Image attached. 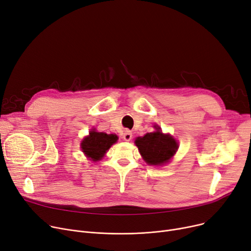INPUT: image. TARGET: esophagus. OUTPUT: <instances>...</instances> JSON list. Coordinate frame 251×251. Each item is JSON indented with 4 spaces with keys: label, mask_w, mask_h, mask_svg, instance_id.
Instances as JSON below:
<instances>
[{
    "label": "esophagus",
    "mask_w": 251,
    "mask_h": 251,
    "mask_svg": "<svg viewBox=\"0 0 251 251\" xmlns=\"http://www.w3.org/2000/svg\"><path fill=\"white\" fill-rule=\"evenodd\" d=\"M123 139L125 141H130L132 139V132L129 131V130H126L124 133H123Z\"/></svg>",
    "instance_id": "34e87169"
}]
</instances>
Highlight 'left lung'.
<instances>
[{"instance_id":"left-lung-1","label":"left lung","mask_w":251,"mask_h":251,"mask_svg":"<svg viewBox=\"0 0 251 251\" xmlns=\"http://www.w3.org/2000/svg\"><path fill=\"white\" fill-rule=\"evenodd\" d=\"M157 131L147 133L143 137H138L135 144L143 159L149 165H158L168 162L177 149L176 141L169 134H162L159 127Z\"/></svg>"}]
</instances>
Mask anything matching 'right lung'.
Segmentation results:
<instances>
[{"label": "right lung", "instance_id": "add662e5", "mask_svg": "<svg viewBox=\"0 0 251 251\" xmlns=\"http://www.w3.org/2000/svg\"><path fill=\"white\" fill-rule=\"evenodd\" d=\"M117 140L118 137L115 134L91 131L90 135L81 142V150L91 160L98 161L105 155L107 150Z\"/></svg>", "mask_w": 251, "mask_h": 251}]
</instances>
